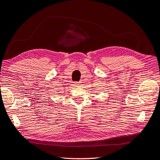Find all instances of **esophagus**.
<instances>
[{
  "instance_id": "obj_1",
  "label": "esophagus",
  "mask_w": 160,
  "mask_h": 160,
  "mask_svg": "<svg viewBox=\"0 0 160 160\" xmlns=\"http://www.w3.org/2000/svg\"><path fill=\"white\" fill-rule=\"evenodd\" d=\"M80 83H81L80 82H76L74 83V84H75V86H80Z\"/></svg>"
}]
</instances>
